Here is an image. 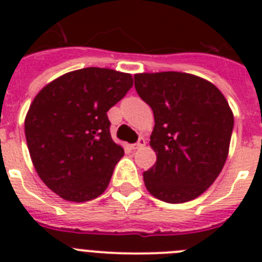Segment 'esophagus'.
Wrapping results in <instances>:
<instances>
[{
    "mask_svg": "<svg viewBox=\"0 0 262 262\" xmlns=\"http://www.w3.org/2000/svg\"><path fill=\"white\" fill-rule=\"evenodd\" d=\"M144 145H145V139H144V137H140L139 141H137L136 144H133V145H132V148H133V149H139V148L144 147Z\"/></svg>",
    "mask_w": 262,
    "mask_h": 262,
    "instance_id": "obj_1",
    "label": "esophagus"
}]
</instances>
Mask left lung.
Here are the masks:
<instances>
[{"mask_svg":"<svg viewBox=\"0 0 262 262\" xmlns=\"http://www.w3.org/2000/svg\"><path fill=\"white\" fill-rule=\"evenodd\" d=\"M135 87L155 117L149 144L156 163L143 175L147 190L170 204L199 197L227 160L234 115L224 95L182 72L139 73Z\"/></svg>","mask_w":262,"mask_h":262,"instance_id":"1","label":"left lung"}]
</instances>
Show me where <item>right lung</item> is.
Here are the masks:
<instances>
[{"mask_svg": "<svg viewBox=\"0 0 262 262\" xmlns=\"http://www.w3.org/2000/svg\"><path fill=\"white\" fill-rule=\"evenodd\" d=\"M133 85L129 73L84 68L39 91L24 130L34 167L50 190L75 203L102 194L123 148L110 135L107 111Z\"/></svg>", "mask_w": 262, "mask_h": 262, "instance_id": "right-lung-1", "label": "right lung"}]
</instances>
